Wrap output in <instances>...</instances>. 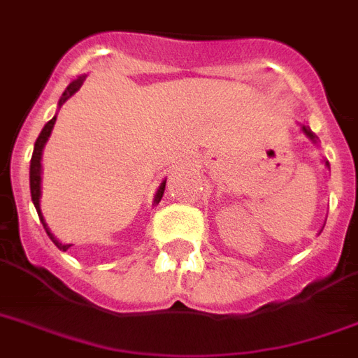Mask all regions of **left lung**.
Masks as SVG:
<instances>
[{"label": "left lung", "mask_w": 358, "mask_h": 358, "mask_svg": "<svg viewBox=\"0 0 358 358\" xmlns=\"http://www.w3.org/2000/svg\"><path fill=\"white\" fill-rule=\"evenodd\" d=\"M301 131H303V134H305L306 137H308V139H310L312 143H314V145H317V137H316V134H314V131H312V129L308 128V126H306V124H301ZM323 163H325V167L331 169V167H329V162H327V159H323Z\"/></svg>", "instance_id": "left-lung-1"}]
</instances>
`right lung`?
I'll list each match as a JSON object with an SVG mask.
<instances>
[{
    "instance_id": "add662e5",
    "label": "right lung",
    "mask_w": 358,
    "mask_h": 358,
    "mask_svg": "<svg viewBox=\"0 0 358 358\" xmlns=\"http://www.w3.org/2000/svg\"><path fill=\"white\" fill-rule=\"evenodd\" d=\"M87 76H80L78 80H74L72 83H70L66 89H64L63 96L59 98V108L63 106L66 100H69L70 96H74L76 92L80 91V87L83 85V81H85ZM55 120H57V115L53 117L50 122L44 124V128H42L41 135L36 137L35 141V148H33V156H31V165H29V187H31V201H33V204H35L36 208V213H38V217H41V223L44 224V229H46V234L50 236V239H52L53 243H55V247H57L59 250H69L70 247H72V243H63V241H59L55 236L52 234V230L48 229L46 221H44V215H42L41 212V182H42V150H44V145L48 143V137L52 135V129H53V124H55ZM165 182H167V178L163 180L162 184H159V187H157L156 191V196H154V204H159V201H162L163 196V191H165Z\"/></svg>"
}]
</instances>
